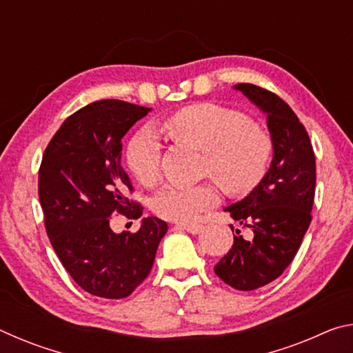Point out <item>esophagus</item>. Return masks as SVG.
Masks as SVG:
<instances>
[{
	"label": "esophagus",
	"mask_w": 353,
	"mask_h": 353,
	"mask_svg": "<svg viewBox=\"0 0 353 353\" xmlns=\"http://www.w3.org/2000/svg\"><path fill=\"white\" fill-rule=\"evenodd\" d=\"M176 227L177 229L185 230V232H188V234H193V235H198L202 230V225H199V224H177Z\"/></svg>",
	"instance_id": "obj_1"
}]
</instances>
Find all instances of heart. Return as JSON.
<instances>
[{
  "label": "heart",
  "instance_id": "1",
  "mask_svg": "<svg viewBox=\"0 0 353 353\" xmlns=\"http://www.w3.org/2000/svg\"><path fill=\"white\" fill-rule=\"evenodd\" d=\"M177 140L207 151V172L230 193H244L260 182L272 155L268 130L244 113L214 103L183 107L165 121ZM162 145L152 130L145 129L130 140L128 163L141 183L152 185L160 174ZM213 185H166L152 199L160 218L191 223L201 212L216 204Z\"/></svg>",
  "mask_w": 353,
  "mask_h": 353
}]
</instances>
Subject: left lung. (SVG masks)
<instances>
[{
  "instance_id": "obj_1",
  "label": "left lung",
  "mask_w": 353,
  "mask_h": 353,
  "mask_svg": "<svg viewBox=\"0 0 353 353\" xmlns=\"http://www.w3.org/2000/svg\"><path fill=\"white\" fill-rule=\"evenodd\" d=\"M250 103L265 113L272 140L270 170L246 198L224 208L244 229L214 272L229 286L252 291L271 283L290 266L312 223L316 159L305 128L277 94L252 83H236ZM234 232V225L230 224Z\"/></svg>"
}]
</instances>
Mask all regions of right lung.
Wrapping results in <instances>:
<instances>
[{"instance_id": "right-lung-1", "label": "right lung", "mask_w": 353, "mask_h": 353, "mask_svg": "<svg viewBox=\"0 0 353 353\" xmlns=\"http://www.w3.org/2000/svg\"><path fill=\"white\" fill-rule=\"evenodd\" d=\"M151 109L118 99L92 103L68 117L46 146L39 171L45 227L59 260L82 290L123 299L148 277L165 221L148 216L135 234H115L110 214L139 219L126 198L132 183L121 166L123 137Z\"/></svg>"}]
</instances>
